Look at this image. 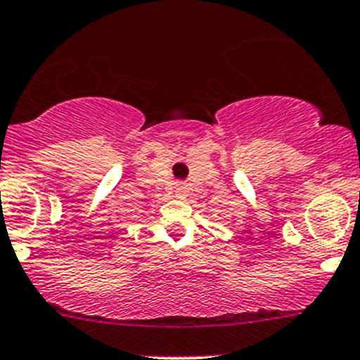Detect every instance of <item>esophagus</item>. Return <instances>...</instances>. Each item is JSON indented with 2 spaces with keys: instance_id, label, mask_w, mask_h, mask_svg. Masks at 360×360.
Masks as SVG:
<instances>
[{
  "instance_id": "34e87169",
  "label": "esophagus",
  "mask_w": 360,
  "mask_h": 360,
  "mask_svg": "<svg viewBox=\"0 0 360 360\" xmlns=\"http://www.w3.org/2000/svg\"><path fill=\"white\" fill-rule=\"evenodd\" d=\"M174 193H176V196H179V198H184L188 193V189H186V186H183V184H177L176 189H174Z\"/></svg>"
}]
</instances>
